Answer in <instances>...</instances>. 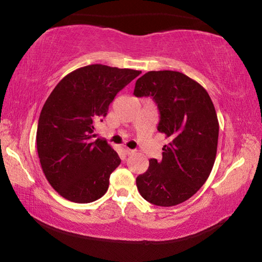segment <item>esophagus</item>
I'll return each instance as SVG.
<instances>
[{
  "label": "esophagus",
  "mask_w": 262,
  "mask_h": 262,
  "mask_svg": "<svg viewBox=\"0 0 262 262\" xmlns=\"http://www.w3.org/2000/svg\"><path fill=\"white\" fill-rule=\"evenodd\" d=\"M123 151H125L126 155H133V154H135V150H132V149H129V148H127V147L123 148Z\"/></svg>",
  "instance_id": "esophagus-1"
}]
</instances>
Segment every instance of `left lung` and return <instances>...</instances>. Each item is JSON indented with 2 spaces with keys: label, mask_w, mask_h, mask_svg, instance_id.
Instances as JSON below:
<instances>
[{
  "label": "left lung",
  "mask_w": 262,
  "mask_h": 262,
  "mask_svg": "<svg viewBox=\"0 0 262 262\" xmlns=\"http://www.w3.org/2000/svg\"><path fill=\"white\" fill-rule=\"evenodd\" d=\"M134 95L152 97L161 113L157 129L168 139L162 162L150 159L136 178L137 189L152 205L177 206L202 187L214 166L220 129L214 104L201 84L172 70L144 74Z\"/></svg>",
  "instance_id": "obj_1"
}]
</instances>
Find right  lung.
I'll return each instance as SVG.
<instances>
[{"label":"right lung","instance_id":"1","mask_svg":"<svg viewBox=\"0 0 262 262\" xmlns=\"http://www.w3.org/2000/svg\"><path fill=\"white\" fill-rule=\"evenodd\" d=\"M140 70L90 64L69 73L43 104L37 150L43 174L62 198L89 203L107 192L110 176L121 159L107 142L96 139L95 125L107 115L114 97Z\"/></svg>","mask_w":262,"mask_h":262}]
</instances>
